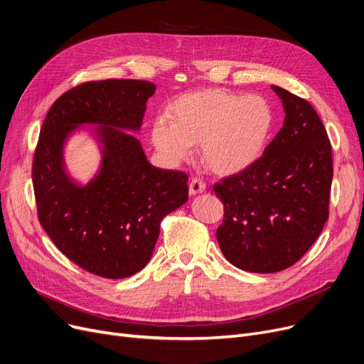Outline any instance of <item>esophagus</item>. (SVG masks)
<instances>
[{"instance_id":"obj_1","label":"esophagus","mask_w":364,"mask_h":364,"mask_svg":"<svg viewBox=\"0 0 364 364\" xmlns=\"http://www.w3.org/2000/svg\"><path fill=\"white\" fill-rule=\"evenodd\" d=\"M205 191V183L200 178H193L189 182V194L197 196Z\"/></svg>"}]
</instances>
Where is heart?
<instances>
[{
  "mask_svg": "<svg viewBox=\"0 0 364 364\" xmlns=\"http://www.w3.org/2000/svg\"><path fill=\"white\" fill-rule=\"evenodd\" d=\"M166 117L152 123V142L171 163L186 160L200 144L204 164L219 175L252 167L268 145L274 112L259 95L223 89L186 93L171 103Z\"/></svg>",
  "mask_w": 364,
  "mask_h": 364,
  "instance_id": "heart-1",
  "label": "heart"
}]
</instances>
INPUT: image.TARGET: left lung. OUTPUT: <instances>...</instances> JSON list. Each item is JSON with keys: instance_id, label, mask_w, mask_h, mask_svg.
Instances as JSON below:
<instances>
[{"instance_id": "left-lung-1", "label": "left lung", "mask_w": 364, "mask_h": 364, "mask_svg": "<svg viewBox=\"0 0 364 364\" xmlns=\"http://www.w3.org/2000/svg\"><path fill=\"white\" fill-rule=\"evenodd\" d=\"M286 112L282 130L252 167L213 186L223 203L216 238L249 272H279L314 245L328 218L332 145L311 103L272 85Z\"/></svg>"}]
</instances>
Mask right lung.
<instances>
[{"mask_svg": "<svg viewBox=\"0 0 364 364\" xmlns=\"http://www.w3.org/2000/svg\"><path fill=\"white\" fill-rule=\"evenodd\" d=\"M155 85L144 80L82 82L65 92L46 115L33 154L32 183L38 220L75 265L105 279H126L151 259L164 216L188 200V175L148 163L139 130ZM99 124L104 144L100 175L85 187L63 168L65 136Z\"/></svg>", "mask_w": 364, "mask_h": 364, "instance_id": "1", "label": "right lung"}]
</instances>
